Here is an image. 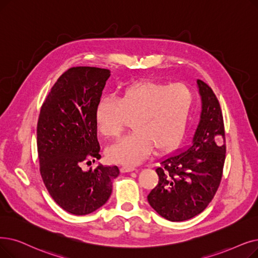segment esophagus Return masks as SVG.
<instances>
[{
	"instance_id": "obj_1",
	"label": "esophagus",
	"mask_w": 258,
	"mask_h": 258,
	"mask_svg": "<svg viewBox=\"0 0 258 258\" xmlns=\"http://www.w3.org/2000/svg\"><path fill=\"white\" fill-rule=\"evenodd\" d=\"M135 170V167L132 165H122L121 166V172L122 173H127V172H132Z\"/></svg>"
}]
</instances>
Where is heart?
I'll return each mask as SVG.
<instances>
[{"instance_id": "obj_1", "label": "heart", "mask_w": 258, "mask_h": 258, "mask_svg": "<svg viewBox=\"0 0 258 258\" xmlns=\"http://www.w3.org/2000/svg\"><path fill=\"white\" fill-rule=\"evenodd\" d=\"M193 92L186 85L139 82L127 86L118 99L103 98L96 109L98 131L117 139L132 120L134 131L107 150L118 163L137 164L155 148L171 149L180 139L193 104Z\"/></svg>"}]
</instances>
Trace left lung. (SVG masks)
Listing matches in <instances>:
<instances>
[{
    "label": "left lung",
    "mask_w": 258,
    "mask_h": 258,
    "mask_svg": "<svg viewBox=\"0 0 258 258\" xmlns=\"http://www.w3.org/2000/svg\"><path fill=\"white\" fill-rule=\"evenodd\" d=\"M203 101L194 136L180 152L163 158L156 173L157 184L148 195L151 207L171 221H183L200 214L215 196L226 159V134L216 95L197 80Z\"/></svg>",
    "instance_id": "8db88e82"
}]
</instances>
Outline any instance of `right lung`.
I'll return each instance as SVG.
<instances>
[{
    "instance_id": "right-lung-1",
    "label": "right lung",
    "mask_w": 258,
    "mask_h": 258,
    "mask_svg": "<svg viewBox=\"0 0 258 258\" xmlns=\"http://www.w3.org/2000/svg\"><path fill=\"white\" fill-rule=\"evenodd\" d=\"M109 73L98 67H72L53 84L40 110L37 147L43 182L55 204L74 215L102 207L119 175L117 165L81 169L101 158L96 109Z\"/></svg>"
}]
</instances>
